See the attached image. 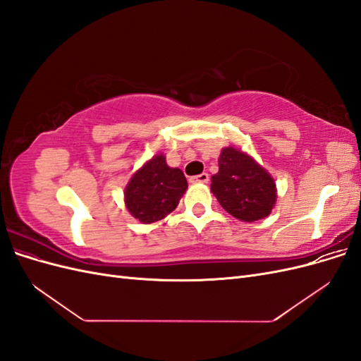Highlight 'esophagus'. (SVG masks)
<instances>
[{"label": "esophagus", "mask_w": 361, "mask_h": 361, "mask_svg": "<svg viewBox=\"0 0 361 361\" xmlns=\"http://www.w3.org/2000/svg\"><path fill=\"white\" fill-rule=\"evenodd\" d=\"M190 180L192 183H207L209 182V174L202 173V174H197V176H192Z\"/></svg>", "instance_id": "1"}]
</instances>
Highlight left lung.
<instances>
[{
	"instance_id": "left-lung-1",
	"label": "left lung",
	"mask_w": 361,
	"mask_h": 361,
	"mask_svg": "<svg viewBox=\"0 0 361 361\" xmlns=\"http://www.w3.org/2000/svg\"><path fill=\"white\" fill-rule=\"evenodd\" d=\"M218 203L235 218L253 223L267 218L277 202L274 178L244 150L223 147L218 173L211 178Z\"/></svg>"
}]
</instances>
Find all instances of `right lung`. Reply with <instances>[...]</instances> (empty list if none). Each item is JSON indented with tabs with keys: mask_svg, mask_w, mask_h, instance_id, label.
<instances>
[{
	"mask_svg": "<svg viewBox=\"0 0 361 361\" xmlns=\"http://www.w3.org/2000/svg\"><path fill=\"white\" fill-rule=\"evenodd\" d=\"M187 188L182 170L169 167L166 157L158 154L129 179L125 188V206L140 223L150 224L176 209Z\"/></svg>",
	"mask_w": 361,
	"mask_h": 361,
	"instance_id": "right-lung-1",
	"label": "right lung"
}]
</instances>
